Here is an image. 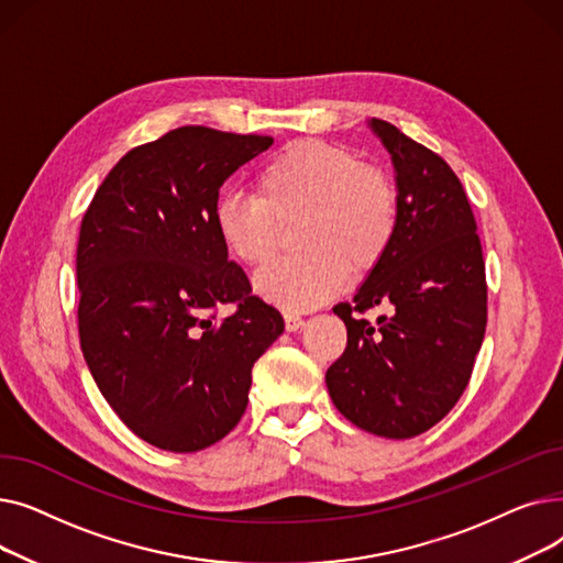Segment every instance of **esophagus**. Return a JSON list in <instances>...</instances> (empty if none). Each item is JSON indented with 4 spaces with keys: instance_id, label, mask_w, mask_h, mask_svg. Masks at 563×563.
<instances>
[{
    "instance_id": "34e87169",
    "label": "esophagus",
    "mask_w": 563,
    "mask_h": 563,
    "mask_svg": "<svg viewBox=\"0 0 563 563\" xmlns=\"http://www.w3.org/2000/svg\"><path fill=\"white\" fill-rule=\"evenodd\" d=\"M285 317V329L291 333V331H299L303 327V319L297 314V312H283Z\"/></svg>"
}]
</instances>
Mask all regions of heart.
Listing matches in <instances>:
<instances>
[{
  "instance_id": "obj_1",
  "label": "heart",
  "mask_w": 563,
  "mask_h": 563,
  "mask_svg": "<svg viewBox=\"0 0 563 563\" xmlns=\"http://www.w3.org/2000/svg\"><path fill=\"white\" fill-rule=\"evenodd\" d=\"M401 198L388 170L367 164L344 145L297 141L266 162L255 196H221L212 221L223 249L240 262L269 264L285 244V228H299V257L278 262L255 278L269 303L310 310L344 287L349 269L367 276L393 251Z\"/></svg>"
}]
</instances>
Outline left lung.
Masks as SVG:
<instances>
[{
	"label": "left lung",
	"mask_w": 563,
	"mask_h": 563,
	"mask_svg": "<svg viewBox=\"0 0 563 563\" xmlns=\"http://www.w3.org/2000/svg\"><path fill=\"white\" fill-rule=\"evenodd\" d=\"M369 128L393 155L401 198L393 251L333 312L346 349L327 386L342 416L383 438L438 424L467 388L486 333V266L477 221L450 164L395 125ZM380 307L369 322L364 314Z\"/></svg>",
	"instance_id": "left-lung-1"
}]
</instances>
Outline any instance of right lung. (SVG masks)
Returning a JSON list of instances; mask_svg holds the SVG:
<instances>
[{
    "instance_id": "add662e5",
    "label": "right lung",
    "mask_w": 563,
    "mask_h": 563,
    "mask_svg": "<svg viewBox=\"0 0 563 563\" xmlns=\"http://www.w3.org/2000/svg\"><path fill=\"white\" fill-rule=\"evenodd\" d=\"M272 136L185 125L132 147L98 187L77 244L79 342L102 397L151 445L189 454L242 420L251 369L283 333L212 210ZM235 310L223 320L221 305Z\"/></svg>"
}]
</instances>
